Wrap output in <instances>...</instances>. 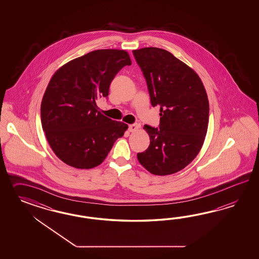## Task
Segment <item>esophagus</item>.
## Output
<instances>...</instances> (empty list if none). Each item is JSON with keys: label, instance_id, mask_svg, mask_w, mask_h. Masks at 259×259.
Wrapping results in <instances>:
<instances>
[{"label": "esophagus", "instance_id": "34e87169", "mask_svg": "<svg viewBox=\"0 0 259 259\" xmlns=\"http://www.w3.org/2000/svg\"><path fill=\"white\" fill-rule=\"evenodd\" d=\"M140 127H141V125H140L139 123L130 124V125H129V131H130V132H136Z\"/></svg>", "mask_w": 259, "mask_h": 259}]
</instances>
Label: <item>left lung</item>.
I'll return each instance as SVG.
<instances>
[{"mask_svg": "<svg viewBox=\"0 0 259 259\" xmlns=\"http://www.w3.org/2000/svg\"><path fill=\"white\" fill-rule=\"evenodd\" d=\"M149 91L152 106L160 107L159 129L144 125L150 145L138 154L147 171L166 176L185 168L203 145L209 101L198 75L167 50H134Z\"/></svg>", "mask_w": 259, "mask_h": 259, "instance_id": "obj_1", "label": "left lung"}]
</instances>
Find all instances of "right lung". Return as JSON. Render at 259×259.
<instances>
[{
	"label": "right lung",
	"mask_w": 259,
	"mask_h": 259,
	"mask_svg": "<svg viewBox=\"0 0 259 259\" xmlns=\"http://www.w3.org/2000/svg\"><path fill=\"white\" fill-rule=\"evenodd\" d=\"M131 65L124 50L100 49L65 63L50 79L40 104V119L50 147L78 169L101 164L128 126L98 111L96 101L109 94L118 71Z\"/></svg>",
	"instance_id": "add662e5"
}]
</instances>
